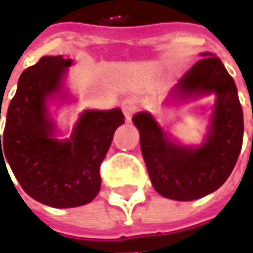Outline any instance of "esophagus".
Instances as JSON below:
<instances>
[{"label":"esophagus","instance_id":"34e87169","mask_svg":"<svg viewBox=\"0 0 253 253\" xmlns=\"http://www.w3.org/2000/svg\"><path fill=\"white\" fill-rule=\"evenodd\" d=\"M122 110H123V113H125V118H126L127 122L131 120L134 112L137 110V103H135V100L133 99V98H126V99H123V102H122Z\"/></svg>","mask_w":253,"mask_h":253}]
</instances>
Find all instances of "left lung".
Listing matches in <instances>:
<instances>
[{
    "label": "left lung",
    "instance_id": "1",
    "mask_svg": "<svg viewBox=\"0 0 253 253\" xmlns=\"http://www.w3.org/2000/svg\"><path fill=\"white\" fill-rule=\"evenodd\" d=\"M202 57L179 80L173 92L183 96L215 93L214 115L203 145L192 148L172 143L147 112L133 118L154 189L161 196L180 202L196 200L221 186L237 164L244 138V115L232 77L218 57L211 53H202Z\"/></svg>",
    "mask_w": 253,
    "mask_h": 253
}]
</instances>
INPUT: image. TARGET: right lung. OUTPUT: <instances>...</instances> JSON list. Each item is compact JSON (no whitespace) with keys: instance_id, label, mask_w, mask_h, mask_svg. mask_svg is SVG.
I'll return each instance as SVG.
<instances>
[{"instance_id":"right-lung-1","label":"right lung","mask_w":253,"mask_h":253,"mask_svg":"<svg viewBox=\"0 0 253 253\" xmlns=\"http://www.w3.org/2000/svg\"><path fill=\"white\" fill-rule=\"evenodd\" d=\"M71 64L70 58L44 56L26 68L6 112L2 143L0 134V164H9L29 196L58 209L86 205L99 193L100 164L125 123L120 109L85 110L70 140L53 137L46 100Z\"/></svg>"}]
</instances>
